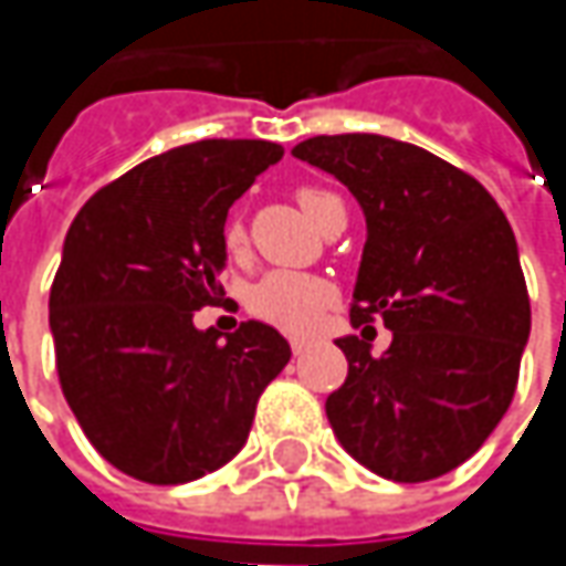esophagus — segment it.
I'll list each match as a JSON object with an SVG mask.
<instances>
[{
  "label": "esophagus",
  "instance_id": "1",
  "mask_svg": "<svg viewBox=\"0 0 566 566\" xmlns=\"http://www.w3.org/2000/svg\"><path fill=\"white\" fill-rule=\"evenodd\" d=\"M290 349H293L295 356H302V353L308 349V339H305V337H293V339H290Z\"/></svg>",
  "mask_w": 566,
  "mask_h": 566
}]
</instances>
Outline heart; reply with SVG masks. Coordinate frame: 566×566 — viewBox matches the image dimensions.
Instances as JSON below:
<instances>
[{"instance_id":"heart-1","label":"heart","mask_w":566,"mask_h":566,"mask_svg":"<svg viewBox=\"0 0 566 566\" xmlns=\"http://www.w3.org/2000/svg\"><path fill=\"white\" fill-rule=\"evenodd\" d=\"M302 210L308 213V220H321L324 210L339 201L337 195L324 191V188H298L295 191ZM245 239V229L242 223H229L227 227V245L229 249H239ZM331 305V283L312 276V273L298 271H273L264 273L254 286L249 290V308L261 321H268L280 331H290V334H302V331H312L317 324V317L324 315V308Z\"/></svg>"}]
</instances>
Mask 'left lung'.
<instances>
[{
	"instance_id": "8db88e82",
	"label": "left lung",
	"mask_w": 566,
	"mask_h": 566,
	"mask_svg": "<svg viewBox=\"0 0 566 566\" xmlns=\"http://www.w3.org/2000/svg\"><path fill=\"white\" fill-rule=\"evenodd\" d=\"M293 157L337 176L365 210L353 327L384 321V356L337 339L349 375L331 428L394 482L438 479L504 419L530 339V293L504 210L469 172L384 135H317Z\"/></svg>"
}]
</instances>
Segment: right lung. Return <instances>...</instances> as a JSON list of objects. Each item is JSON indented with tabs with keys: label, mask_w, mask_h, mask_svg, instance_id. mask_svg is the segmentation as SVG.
Segmentation results:
<instances>
[{
	"label": "right lung",
	"mask_w": 566,
	"mask_h": 566,
	"mask_svg": "<svg viewBox=\"0 0 566 566\" xmlns=\"http://www.w3.org/2000/svg\"><path fill=\"white\" fill-rule=\"evenodd\" d=\"M283 157L273 142L172 147L77 210L50 290L62 394L103 460L150 485L229 463L290 343L261 321L198 331L227 264V213Z\"/></svg>",
	"instance_id": "right-lung-1"
}]
</instances>
